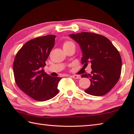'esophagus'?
<instances>
[{
    "mask_svg": "<svg viewBox=\"0 0 134 134\" xmlns=\"http://www.w3.org/2000/svg\"><path fill=\"white\" fill-rule=\"evenodd\" d=\"M72 77L74 79H80L81 78V76L79 75H72Z\"/></svg>",
    "mask_w": 134,
    "mask_h": 134,
    "instance_id": "esophagus-1",
    "label": "esophagus"
}]
</instances>
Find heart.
<instances>
[{
  "label": "heart",
  "mask_w": 134,
  "mask_h": 134,
  "mask_svg": "<svg viewBox=\"0 0 134 134\" xmlns=\"http://www.w3.org/2000/svg\"><path fill=\"white\" fill-rule=\"evenodd\" d=\"M70 44H74V43H72L71 42H69V41H66L65 42L64 44H63V47H65V46H69Z\"/></svg>",
  "instance_id": "heart-1"
}]
</instances>
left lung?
<instances>
[{
  "instance_id": "obj_1",
  "label": "left lung",
  "mask_w": 134,
  "mask_h": 134,
  "mask_svg": "<svg viewBox=\"0 0 134 134\" xmlns=\"http://www.w3.org/2000/svg\"><path fill=\"white\" fill-rule=\"evenodd\" d=\"M69 36L80 46L82 64L91 63V73L81 76L91 81L85 92L97 97L109 92L121 76L122 59L118 51L106 37L95 33L81 32Z\"/></svg>"
}]
</instances>
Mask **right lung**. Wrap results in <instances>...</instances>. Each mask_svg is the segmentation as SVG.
Instances as JSON below:
<instances>
[{"mask_svg": "<svg viewBox=\"0 0 134 134\" xmlns=\"http://www.w3.org/2000/svg\"><path fill=\"white\" fill-rule=\"evenodd\" d=\"M55 37L49 35L30 40L18 52L13 62L16 83L38 101L50 99L59 92L58 85L62 78L49 75L43 69L55 44Z\"/></svg>", "mask_w": 134, "mask_h": 134, "instance_id": "add662e5", "label": "right lung"}]
</instances>
